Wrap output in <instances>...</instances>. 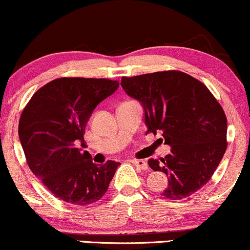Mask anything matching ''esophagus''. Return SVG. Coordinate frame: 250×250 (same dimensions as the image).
Masks as SVG:
<instances>
[{
    "label": "esophagus",
    "instance_id": "34e87169",
    "mask_svg": "<svg viewBox=\"0 0 250 250\" xmlns=\"http://www.w3.org/2000/svg\"><path fill=\"white\" fill-rule=\"evenodd\" d=\"M131 162H133L139 169H142V170H148V168H149L148 163L146 161H143V160H133Z\"/></svg>",
    "mask_w": 250,
    "mask_h": 250
}]
</instances>
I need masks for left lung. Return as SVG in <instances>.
Returning <instances> with one entry per match:
<instances>
[{"instance_id":"obj_1","label":"left lung","mask_w":250,"mask_h":250,"mask_svg":"<svg viewBox=\"0 0 250 250\" xmlns=\"http://www.w3.org/2000/svg\"><path fill=\"white\" fill-rule=\"evenodd\" d=\"M125 93L141 102L148 133L161 131L170 154L149 167L168 179L165 197L182 200L213 176L227 149V117L209 89L188 74L157 71L122 77Z\"/></svg>"}]
</instances>
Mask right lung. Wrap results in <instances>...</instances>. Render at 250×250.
Returning <instances> with one entry per match:
<instances>
[{
    "instance_id": "obj_1",
    "label": "right lung",
    "mask_w": 250,
    "mask_h": 250,
    "mask_svg": "<svg viewBox=\"0 0 250 250\" xmlns=\"http://www.w3.org/2000/svg\"><path fill=\"white\" fill-rule=\"evenodd\" d=\"M108 79L61 77L31 96L19 122V137L30 170L57 199L87 206L102 199L119 162L95 165L82 150L89 117L115 93Z\"/></svg>"
}]
</instances>
